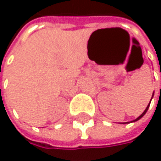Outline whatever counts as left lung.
<instances>
[{"instance_id":"8db88e82","label":"left lung","mask_w":161,"mask_h":161,"mask_svg":"<svg viewBox=\"0 0 161 161\" xmlns=\"http://www.w3.org/2000/svg\"><path fill=\"white\" fill-rule=\"evenodd\" d=\"M153 96H154V93H153V95H152V98H153ZM152 98H151V100H152ZM150 103H151V101H150ZM150 103H149V104L147 105V107L145 108V111H144V113H143V114H141V115H140L139 117H137L136 119H134V120H132V121H130V123H131V122H135V121H138L139 119H141V118H142V117H143V116L145 115V113L147 112V110H148V108H149V105H150ZM126 123H130V122H125L124 124H126Z\"/></svg>"}]
</instances>
